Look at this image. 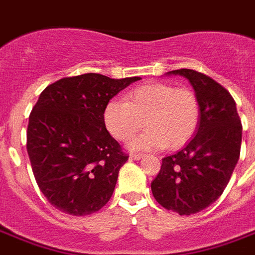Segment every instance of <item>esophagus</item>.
Wrapping results in <instances>:
<instances>
[{
  "label": "esophagus",
  "instance_id": "1",
  "mask_svg": "<svg viewBox=\"0 0 255 255\" xmlns=\"http://www.w3.org/2000/svg\"><path fill=\"white\" fill-rule=\"evenodd\" d=\"M143 156L144 155H141V153H131L129 155V160H140Z\"/></svg>",
  "mask_w": 255,
  "mask_h": 255
}]
</instances>
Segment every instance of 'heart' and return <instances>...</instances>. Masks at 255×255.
I'll use <instances>...</instances> for the list:
<instances>
[{
	"label": "heart",
	"instance_id": "heart-1",
	"mask_svg": "<svg viewBox=\"0 0 255 255\" xmlns=\"http://www.w3.org/2000/svg\"><path fill=\"white\" fill-rule=\"evenodd\" d=\"M106 128L116 140L127 141L143 128V135L131 141L133 149L168 147L177 149L197 132L201 107L189 88L152 82L133 88L124 102L110 100L103 111Z\"/></svg>",
	"mask_w": 255,
	"mask_h": 255
}]
</instances>
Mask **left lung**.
<instances>
[{"instance_id":"left-lung-1","label":"left lung","mask_w":255,"mask_h":255,"mask_svg":"<svg viewBox=\"0 0 255 255\" xmlns=\"http://www.w3.org/2000/svg\"><path fill=\"white\" fill-rule=\"evenodd\" d=\"M168 74L190 82L201 119L189 143L164 157L151 189L163 208L189 216L208 208L225 190L240 159L242 124L229 91L212 78L189 69Z\"/></svg>"}]
</instances>
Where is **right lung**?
<instances>
[{
    "instance_id": "obj_1",
    "label": "right lung",
    "mask_w": 255,
    "mask_h": 255,
    "mask_svg": "<svg viewBox=\"0 0 255 255\" xmlns=\"http://www.w3.org/2000/svg\"><path fill=\"white\" fill-rule=\"evenodd\" d=\"M141 78L100 74L62 78L41 92L30 112L27 155L39 189L58 210L86 216L111 198L128 160L106 128V104Z\"/></svg>"
}]
</instances>
